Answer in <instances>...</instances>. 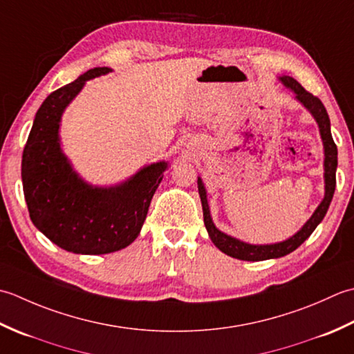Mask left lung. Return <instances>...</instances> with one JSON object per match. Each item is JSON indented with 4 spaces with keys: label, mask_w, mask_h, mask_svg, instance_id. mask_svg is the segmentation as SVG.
Segmentation results:
<instances>
[{
    "label": "left lung",
    "mask_w": 354,
    "mask_h": 354,
    "mask_svg": "<svg viewBox=\"0 0 354 354\" xmlns=\"http://www.w3.org/2000/svg\"><path fill=\"white\" fill-rule=\"evenodd\" d=\"M279 81L283 82L287 88H290L295 95H297L295 97H297L299 102L304 105L310 113H312L315 120L318 122L321 139L324 143V154H326V158H324V171H326L324 172V180H326V196H324V200L321 201V205L316 207V211L313 212L312 217L308 218L306 225L302 226L301 230H298V232L293 236H290L288 240L281 241V243L259 244V246H255V244H249V243L236 240V238L226 235L225 232H221V230L215 227L214 221L211 218V211H209L205 185H203V182H201V178L198 177V180H197L198 194H200V200H201V207H203L205 226L207 229L209 236H211L212 243L223 252V254H226V255L236 258V259H243V261H263V259L279 258V257L290 254V252H293L295 249H298L301 244L304 243L310 235H312V232L316 229V226H318L322 221V218L326 217L328 206L331 203V198H333L335 187H336L337 148H336V143L333 142V137H331L330 119H328L326 106H324V104L318 97L313 96L312 93H308L298 81H295L293 77L283 76V77H279Z\"/></svg>",
    "instance_id": "8db88e82"
}]
</instances>
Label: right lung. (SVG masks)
I'll use <instances>...</instances> for the list:
<instances>
[{"label": "right lung", "instance_id": "right-lung-1", "mask_svg": "<svg viewBox=\"0 0 354 354\" xmlns=\"http://www.w3.org/2000/svg\"><path fill=\"white\" fill-rule=\"evenodd\" d=\"M96 67L48 95L36 113L23 153L21 177L33 225L64 250L84 255L111 254L140 234L156 189L168 163L142 168L127 182L91 186L71 168L59 145V124L66 106L85 81L110 73Z\"/></svg>", "mask_w": 354, "mask_h": 354}]
</instances>
